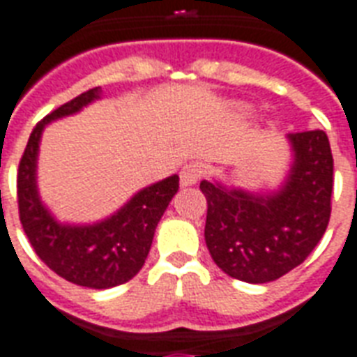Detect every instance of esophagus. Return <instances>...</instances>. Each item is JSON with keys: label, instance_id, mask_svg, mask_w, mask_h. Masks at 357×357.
Masks as SVG:
<instances>
[{"label": "esophagus", "instance_id": "1", "mask_svg": "<svg viewBox=\"0 0 357 357\" xmlns=\"http://www.w3.org/2000/svg\"><path fill=\"white\" fill-rule=\"evenodd\" d=\"M204 174V167L200 162H189L181 168L179 172V181H181V187H189V185H195L200 181Z\"/></svg>", "mask_w": 357, "mask_h": 357}]
</instances>
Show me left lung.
Masks as SVG:
<instances>
[{"label":"left lung","mask_w":357,"mask_h":357,"mask_svg":"<svg viewBox=\"0 0 357 357\" xmlns=\"http://www.w3.org/2000/svg\"><path fill=\"white\" fill-rule=\"evenodd\" d=\"M292 160L277 189L247 190L202 179L208 200L204 238L213 262L238 281H275L303 262L331 213L333 157L320 129L287 135Z\"/></svg>","instance_id":"1"}]
</instances>
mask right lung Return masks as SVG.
Segmentation results:
<instances>
[{"label":"right lung","instance_id":"1","mask_svg":"<svg viewBox=\"0 0 357 357\" xmlns=\"http://www.w3.org/2000/svg\"><path fill=\"white\" fill-rule=\"evenodd\" d=\"M100 95V88L89 89L39 121L27 140L16 179L22 228L37 257L69 282L97 290L123 284L142 269L155 228L179 189V178L174 174L135 192L102 221L75 225L54 217L40 200L37 185L43 130L52 121L78 114Z\"/></svg>","mask_w":357,"mask_h":357}]
</instances>
